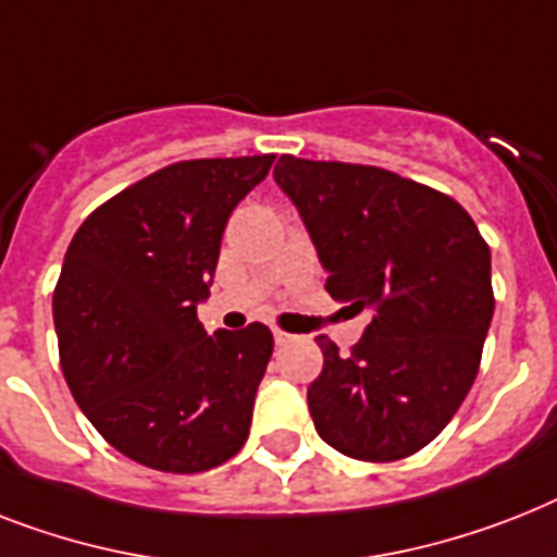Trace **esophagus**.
<instances>
[{
    "mask_svg": "<svg viewBox=\"0 0 557 557\" xmlns=\"http://www.w3.org/2000/svg\"><path fill=\"white\" fill-rule=\"evenodd\" d=\"M294 337L292 334H286V332H280V329H274V343H277V346H286V343H292Z\"/></svg>",
    "mask_w": 557,
    "mask_h": 557,
    "instance_id": "34e87169",
    "label": "esophagus"
}]
</instances>
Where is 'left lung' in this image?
I'll use <instances>...</instances> for the list:
<instances>
[{
  "mask_svg": "<svg viewBox=\"0 0 557 557\" xmlns=\"http://www.w3.org/2000/svg\"><path fill=\"white\" fill-rule=\"evenodd\" d=\"M274 180L318 248L325 292L372 311L351 355L318 337L314 429L349 458H409L474 383L495 311L490 246L451 197L386 169L283 153Z\"/></svg>",
  "mask_w": 557,
  "mask_h": 557,
  "instance_id": "obj_1",
  "label": "left lung"
}]
</instances>
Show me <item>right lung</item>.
I'll list each match as a JSON object with an SVG mask.
<instances>
[{
  "label": "right lung",
  "mask_w": 557,
  "mask_h": 557,
  "mask_svg": "<svg viewBox=\"0 0 557 557\" xmlns=\"http://www.w3.org/2000/svg\"><path fill=\"white\" fill-rule=\"evenodd\" d=\"M274 153L185 160L120 191L79 225L53 292L62 372L85 418L125 458L194 474L248 437L274 337L197 320L237 202Z\"/></svg>",
  "instance_id": "add662e5"
}]
</instances>
